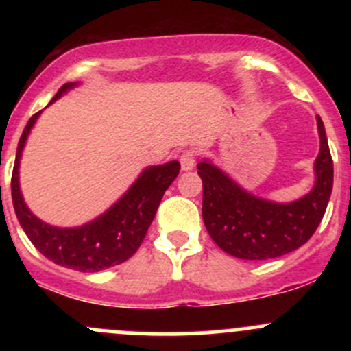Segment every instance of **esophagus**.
<instances>
[{
  "mask_svg": "<svg viewBox=\"0 0 351 351\" xmlns=\"http://www.w3.org/2000/svg\"><path fill=\"white\" fill-rule=\"evenodd\" d=\"M195 162H197L195 151L186 149V151H183L182 156H180V165H182L183 171H190V169H193Z\"/></svg>",
  "mask_w": 351,
  "mask_h": 351,
  "instance_id": "obj_1",
  "label": "esophagus"
}]
</instances>
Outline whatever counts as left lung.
Instances as JSON below:
<instances>
[{
  "instance_id": "8db88e82",
  "label": "left lung",
  "mask_w": 351,
  "mask_h": 351,
  "mask_svg": "<svg viewBox=\"0 0 351 351\" xmlns=\"http://www.w3.org/2000/svg\"><path fill=\"white\" fill-rule=\"evenodd\" d=\"M321 147L314 162L316 182L307 195L289 204L265 200L241 189L208 159L198 162L204 185L202 217L222 251L241 260H268L311 239L326 212L332 190V159L326 130L317 115Z\"/></svg>"
}]
</instances>
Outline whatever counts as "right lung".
<instances>
[{
  "label": "right lung",
  "mask_w": 351,
  "mask_h": 351,
  "mask_svg": "<svg viewBox=\"0 0 351 351\" xmlns=\"http://www.w3.org/2000/svg\"><path fill=\"white\" fill-rule=\"evenodd\" d=\"M77 83L62 84L52 101L73 90ZM42 112L32 115L25 125L16 149L12 175V198L15 214L32 244L56 265L77 271H100L129 260L153 222L162 195L180 173V162L149 166L139 175L129 190L107 212L80 228H56L40 221L25 204L19 182L22 151L35 120Z\"/></svg>",
  "instance_id": "1"
}]
</instances>
